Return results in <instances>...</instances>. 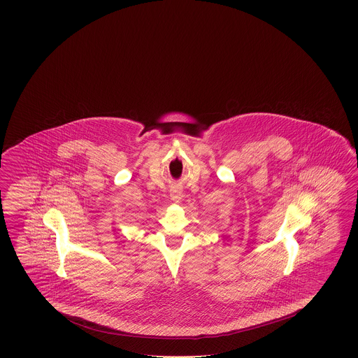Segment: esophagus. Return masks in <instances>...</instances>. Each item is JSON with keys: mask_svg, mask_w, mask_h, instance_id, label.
I'll list each match as a JSON object with an SVG mask.
<instances>
[{"mask_svg": "<svg viewBox=\"0 0 358 358\" xmlns=\"http://www.w3.org/2000/svg\"><path fill=\"white\" fill-rule=\"evenodd\" d=\"M182 197V192L179 187H173L171 189H170V198H171V201H174V202H179Z\"/></svg>", "mask_w": 358, "mask_h": 358, "instance_id": "obj_1", "label": "esophagus"}]
</instances>
